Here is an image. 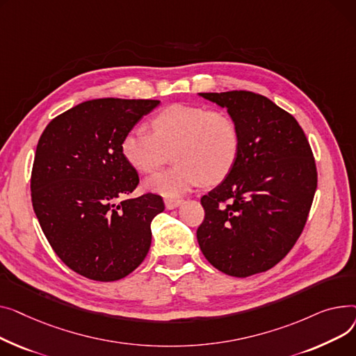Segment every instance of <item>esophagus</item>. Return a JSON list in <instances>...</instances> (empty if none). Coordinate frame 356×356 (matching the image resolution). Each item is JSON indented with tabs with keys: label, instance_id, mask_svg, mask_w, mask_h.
I'll list each match as a JSON object with an SVG mask.
<instances>
[{
	"label": "esophagus",
	"instance_id": "34e87169",
	"mask_svg": "<svg viewBox=\"0 0 356 356\" xmlns=\"http://www.w3.org/2000/svg\"><path fill=\"white\" fill-rule=\"evenodd\" d=\"M182 202H184L182 198H165V205L168 210H174V208H177Z\"/></svg>",
	"mask_w": 356,
	"mask_h": 356
}]
</instances>
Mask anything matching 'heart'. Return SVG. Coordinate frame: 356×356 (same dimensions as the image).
I'll return each instance as SVG.
<instances>
[{"label":"heart","instance_id":"b5f03b06","mask_svg":"<svg viewBox=\"0 0 356 356\" xmlns=\"http://www.w3.org/2000/svg\"><path fill=\"white\" fill-rule=\"evenodd\" d=\"M152 132L135 127L122 140V154L139 172L156 171L170 158V170L145 179L152 193L175 198L191 188L222 181L238 158L241 136L236 119L225 111L197 104H172L152 119Z\"/></svg>","mask_w":356,"mask_h":356}]
</instances>
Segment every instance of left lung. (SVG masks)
I'll use <instances>...</instances> for the list:
<instances>
[{"label": "left lung", "instance_id": "1", "mask_svg": "<svg viewBox=\"0 0 356 356\" xmlns=\"http://www.w3.org/2000/svg\"><path fill=\"white\" fill-rule=\"evenodd\" d=\"M225 108L240 128L238 158L201 198L197 240L222 273L248 277L276 266L295 245L318 186L316 163L298 120L247 90L200 93Z\"/></svg>", "mask_w": 356, "mask_h": 356}]
</instances>
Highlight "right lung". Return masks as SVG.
<instances>
[{
	"instance_id": "right-lung-1",
	"label": "right lung",
	"mask_w": 356,
	"mask_h": 356,
	"mask_svg": "<svg viewBox=\"0 0 356 356\" xmlns=\"http://www.w3.org/2000/svg\"><path fill=\"white\" fill-rule=\"evenodd\" d=\"M161 102L95 99L54 118L41 134L31 171V201L54 253L97 282L123 279L149 252L161 195L127 198L139 184L122 140Z\"/></svg>"
}]
</instances>
